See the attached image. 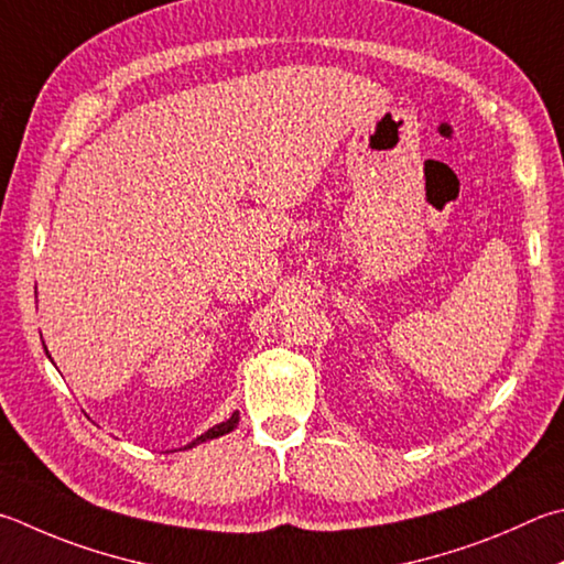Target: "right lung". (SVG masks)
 I'll list each match as a JSON object with an SVG mask.
<instances>
[{
    "label": "right lung",
    "mask_w": 564,
    "mask_h": 564,
    "mask_svg": "<svg viewBox=\"0 0 564 564\" xmlns=\"http://www.w3.org/2000/svg\"><path fill=\"white\" fill-rule=\"evenodd\" d=\"M237 422H239V412H234L227 422H221V424H217V426H212L207 434H202L197 442H192L189 446H184V448H192V446H197V444H202V442H209V438H217V436H224V434H229L234 426H237Z\"/></svg>",
    "instance_id": "right-lung-1"
}]
</instances>
